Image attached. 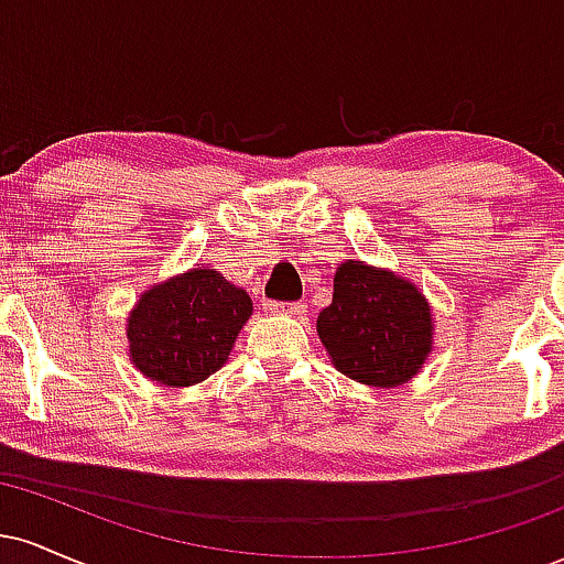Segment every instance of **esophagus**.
<instances>
[{"label":"esophagus","mask_w":564,"mask_h":564,"mask_svg":"<svg viewBox=\"0 0 564 564\" xmlns=\"http://www.w3.org/2000/svg\"><path fill=\"white\" fill-rule=\"evenodd\" d=\"M268 310L270 313H289L294 315V318L307 315V304L304 302H268Z\"/></svg>","instance_id":"1"}]
</instances>
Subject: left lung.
I'll return each mask as SVG.
<instances>
[{
    "mask_svg": "<svg viewBox=\"0 0 564 564\" xmlns=\"http://www.w3.org/2000/svg\"><path fill=\"white\" fill-rule=\"evenodd\" d=\"M318 336L345 377L368 387L405 384L432 349L430 304L403 278L347 260L318 315Z\"/></svg>",
    "mask_w": 564,
    "mask_h": 564,
    "instance_id": "1",
    "label": "left lung"
}]
</instances>
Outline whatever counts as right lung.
<instances>
[{
	"instance_id": "right-lung-1",
	"label": "right lung",
	"mask_w": 564,
	"mask_h": 564,
	"mask_svg": "<svg viewBox=\"0 0 564 564\" xmlns=\"http://www.w3.org/2000/svg\"><path fill=\"white\" fill-rule=\"evenodd\" d=\"M249 315L243 289L217 270H191L142 294L127 328L129 355L159 384H198L228 360Z\"/></svg>"
}]
</instances>
